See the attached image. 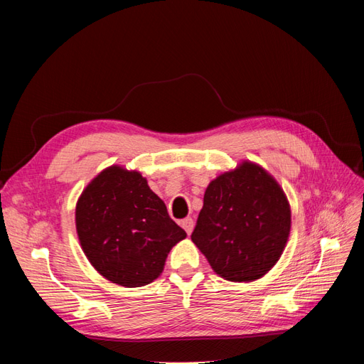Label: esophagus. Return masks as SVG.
<instances>
[{"mask_svg": "<svg viewBox=\"0 0 364 364\" xmlns=\"http://www.w3.org/2000/svg\"><path fill=\"white\" fill-rule=\"evenodd\" d=\"M181 226L185 229V232L186 234H191L193 232V228H194V220L191 218V217H188V218H185V220H182V223H181Z\"/></svg>", "mask_w": 364, "mask_h": 364, "instance_id": "1", "label": "esophagus"}]
</instances>
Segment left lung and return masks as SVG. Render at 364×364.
Instances as JSON below:
<instances>
[{"instance_id": "1", "label": "left lung", "mask_w": 364, "mask_h": 364, "mask_svg": "<svg viewBox=\"0 0 364 364\" xmlns=\"http://www.w3.org/2000/svg\"><path fill=\"white\" fill-rule=\"evenodd\" d=\"M289 234L290 206L281 186L245 162L208 185L191 240L217 274L246 282L277 264Z\"/></svg>"}]
</instances>
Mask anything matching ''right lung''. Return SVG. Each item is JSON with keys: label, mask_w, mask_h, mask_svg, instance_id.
Here are the masks:
<instances>
[{"label": "right lung", "mask_w": 364, "mask_h": 364, "mask_svg": "<svg viewBox=\"0 0 364 364\" xmlns=\"http://www.w3.org/2000/svg\"><path fill=\"white\" fill-rule=\"evenodd\" d=\"M82 249L97 272L123 287H141L164 270L186 237L136 171L111 167L86 186L75 208Z\"/></svg>", "instance_id": "add662e5"}]
</instances>
